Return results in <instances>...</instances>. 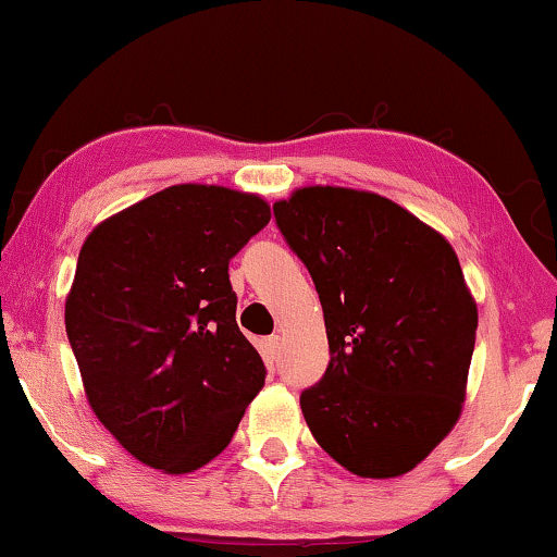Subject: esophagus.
I'll return each instance as SVG.
<instances>
[{
	"instance_id": "1",
	"label": "esophagus",
	"mask_w": 557,
	"mask_h": 557,
	"mask_svg": "<svg viewBox=\"0 0 557 557\" xmlns=\"http://www.w3.org/2000/svg\"><path fill=\"white\" fill-rule=\"evenodd\" d=\"M263 352H265V357H269V360H278V355H281V337H278V334H271V337L263 339Z\"/></svg>"
}]
</instances>
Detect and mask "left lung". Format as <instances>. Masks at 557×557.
<instances>
[{
  "mask_svg": "<svg viewBox=\"0 0 557 557\" xmlns=\"http://www.w3.org/2000/svg\"><path fill=\"white\" fill-rule=\"evenodd\" d=\"M324 309L330 364L301 393L317 444L347 471L416 469L461 416L476 304L444 235L387 197L301 187L273 205Z\"/></svg>",
  "mask_w": 557,
  "mask_h": 557,
  "instance_id": "8db88e82",
  "label": "left lung"
}]
</instances>
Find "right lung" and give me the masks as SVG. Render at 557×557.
<instances>
[{"instance_id": "obj_1", "label": "right lung", "mask_w": 557, "mask_h": 557, "mask_svg": "<svg viewBox=\"0 0 557 557\" xmlns=\"http://www.w3.org/2000/svg\"><path fill=\"white\" fill-rule=\"evenodd\" d=\"M269 220L258 195L174 185L83 243L67 339L96 418L151 469L187 474L215 459L263 387L227 263Z\"/></svg>"}]
</instances>
